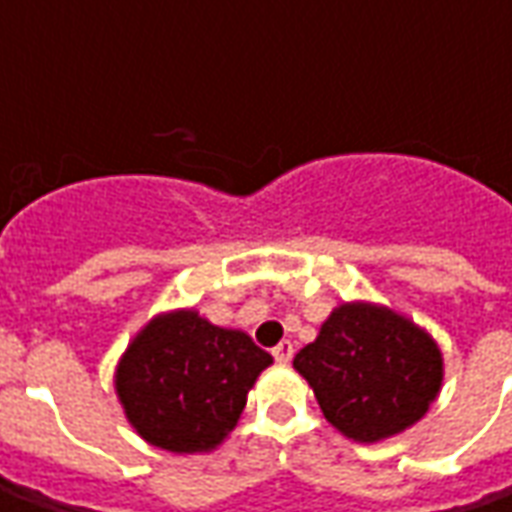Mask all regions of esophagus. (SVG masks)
<instances>
[{
    "label": "esophagus",
    "instance_id": "esophagus-1",
    "mask_svg": "<svg viewBox=\"0 0 512 512\" xmlns=\"http://www.w3.org/2000/svg\"><path fill=\"white\" fill-rule=\"evenodd\" d=\"M271 354H274V359H277V362H282V365H288L290 359H293V345H290L288 340H282V343H279L277 348L271 351Z\"/></svg>",
    "mask_w": 512,
    "mask_h": 512
}]
</instances>
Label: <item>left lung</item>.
Masks as SVG:
<instances>
[{
	"mask_svg": "<svg viewBox=\"0 0 512 512\" xmlns=\"http://www.w3.org/2000/svg\"><path fill=\"white\" fill-rule=\"evenodd\" d=\"M293 367L312 386L323 417L362 444L417 425L444 381L439 343L411 318L373 301L334 307Z\"/></svg>",
	"mask_w": 512,
	"mask_h": 512,
	"instance_id": "obj_1",
	"label": "left lung"
}]
</instances>
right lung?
<instances>
[{
  "instance_id": "1",
  "label": "right lung",
  "mask_w": 512,
  "mask_h": 512,
  "mask_svg": "<svg viewBox=\"0 0 512 512\" xmlns=\"http://www.w3.org/2000/svg\"><path fill=\"white\" fill-rule=\"evenodd\" d=\"M271 362L249 334L213 326L194 307L161 312L120 356L115 392L147 444L175 455L211 452L233 433Z\"/></svg>"
}]
</instances>
